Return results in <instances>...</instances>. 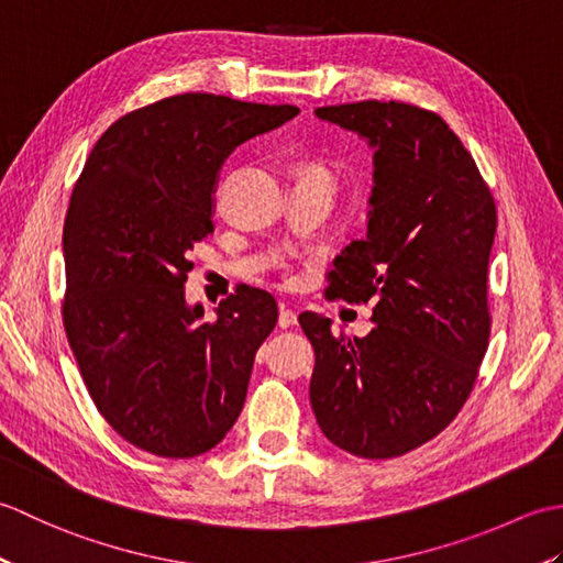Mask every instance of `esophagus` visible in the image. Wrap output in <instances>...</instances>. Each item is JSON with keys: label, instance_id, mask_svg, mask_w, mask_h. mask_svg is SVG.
<instances>
[{"label": "esophagus", "instance_id": "obj_1", "mask_svg": "<svg viewBox=\"0 0 563 563\" xmlns=\"http://www.w3.org/2000/svg\"><path fill=\"white\" fill-rule=\"evenodd\" d=\"M297 324V314L288 307H280V314H278V327L280 329H290Z\"/></svg>", "mask_w": 563, "mask_h": 563}]
</instances>
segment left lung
Masks as SVG:
<instances>
[{"instance_id":"1","label":"left lung","mask_w":563,"mask_h":563,"mask_svg":"<svg viewBox=\"0 0 563 563\" xmlns=\"http://www.w3.org/2000/svg\"><path fill=\"white\" fill-rule=\"evenodd\" d=\"M314 113L375 150L367 234L336 256L327 288L329 300L373 302L375 329L336 336L331 319L300 314L317 355L309 401L336 448L399 457L452 423L479 375L496 202L433 111L357 101Z\"/></svg>"}]
</instances>
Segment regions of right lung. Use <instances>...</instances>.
Wrapping results in <instances>:
<instances>
[{
  "label": "right lung",
  "instance_id": "right-lung-1",
  "mask_svg": "<svg viewBox=\"0 0 563 563\" xmlns=\"http://www.w3.org/2000/svg\"><path fill=\"white\" fill-rule=\"evenodd\" d=\"M297 113L178 93L118 118L84 164L63 232V319L93 404L130 445L196 457L242 413L278 305L244 285L206 321L184 295L188 251L214 232L224 159Z\"/></svg>",
  "mask_w": 563,
  "mask_h": 563
}]
</instances>
